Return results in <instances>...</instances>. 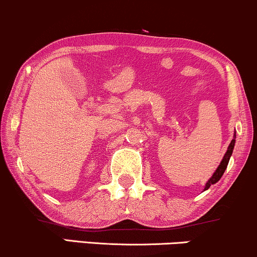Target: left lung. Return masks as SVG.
I'll return each instance as SVG.
<instances>
[{
    "instance_id": "1",
    "label": "left lung",
    "mask_w": 257,
    "mask_h": 257,
    "mask_svg": "<svg viewBox=\"0 0 257 257\" xmlns=\"http://www.w3.org/2000/svg\"><path fill=\"white\" fill-rule=\"evenodd\" d=\"M234 138H236V135H234ZM234 142H236V140H233L231 141V144H230V146H228V148H227V151H226V153H225V156H224V158H222V160H221V163H220V165L218 166V169L215 170V172H214V175L212 176L211 178H209V181L207 182L206 183V187H205V190H207L208 189L209 187H211L212 184H214V183H217V182L219 181V179L221 178V176L224 175V172H225V170H226V168H227V164H228V160H230V157H231V154H232V151H233V147H234Z\"/></svg>"
}]
</instances>
